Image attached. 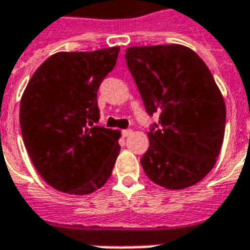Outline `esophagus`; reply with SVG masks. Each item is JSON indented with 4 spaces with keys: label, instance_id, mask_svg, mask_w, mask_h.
<instances>
[{
    "label": "esophagus",
    "instance_id": "obj_1",
    "mask_svg": "<svg viewBox=\"0 0 250 250\" xmlns=\"http://www.w3.org/2000/svg\"><path fill=\"white\" fill-rule=\"evenodd\" d=\"M121 133H122V136H124V138H128L129 135H132V130H130V129H124L122 132H121Z\"/></svg>",
    "mask_w": 250,
    "mask_h": 250
}]
</instances>
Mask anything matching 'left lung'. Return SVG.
<instances>
[{
    "label": "left lung",
    "mask_w": 250,
    "mask_h": 250,
    "mask_svg": "<svg viewBox=\"0 0 250 250\" xmlns=\"http://www.w3.org/2000/svg\"><path fill=\"white\" fill-rule=\"evenodd\" d=\"M126 66L150 125L149 149L140 159L160 187L184 189L202 181L216 164L226 129V104L206 63L179 44L130 47Z\"/></svg>",
    "instance_id": "obj_1"
}]
</instances>
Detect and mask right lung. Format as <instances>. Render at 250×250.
<instances>
[{
    "mask_svg": "<svg viewBox=\"0 0 250 250\" xmlns=\"http://www.w3.org/2000/svg\"><path fill=\"white\" fill-rule=\"evenodd\" d=\"M120 47L57 53L29 81L21 100V130L33 166L54 189L87 195L111 177L120 132L96 125L97 91Z\"/></svg>",
    "mask_w": 250,
    "mask_h": 250,
    "instance_id": "right-lung-1",
    "label": "right lung"
}]
</instances>
